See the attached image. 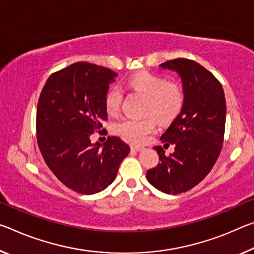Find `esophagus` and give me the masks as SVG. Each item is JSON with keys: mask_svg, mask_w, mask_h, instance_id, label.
<instances>
[{"mask_svg": "<svg viewBox=\"0 0 254 254\" xmlns=\"http://www.w3.org/2000/svg\"><path fill=\"white\" fill-rule=\"evenodd\" d=\"M131 149H132V150H134V151H141L143 147L138 146V144H131Z\"/></svg>", "mask_w": 254, "mask_h": 254, "instance_id": "34e87169", "label": "esophagus"}]
</instances>
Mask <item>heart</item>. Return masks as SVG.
Masks as SVG:
<instances>
[{"instance_id": "1", "label": "heart", "mask_w": 254, "mask_h": 254, "mask_svg": "<svg viewBox=\"0 0 254 254\" xmlns=\"http://www.w3.org/2000/svg\"><path fill=\"white\" fill-rule=\"evenodd\" d=\"M127 86L131 91L146 98L144 115H151L160 123L174 121L184 105V92L176 82L167 81L164 76L141 71L127 79ZM122 92L116 86L111 87L104 96V106L108 114L114 115L120 111ZM156 123L152 118L142 120L127 119L116 124V133L133 143H142L154 133Z\"/></svg>"}]
</instances>
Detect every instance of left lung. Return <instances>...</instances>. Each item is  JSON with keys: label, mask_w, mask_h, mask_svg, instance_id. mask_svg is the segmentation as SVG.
Masks as SVG:
<instances>
[{"label": "left lung", "mask_w": 254, "mask_h": 254, "mask_svg": "<svg viewBox=\"0 0 254 254\" xmlns=\"http://www.w3.org/2000/svg\"><path fill=\"white\" fill-rule=\"evenodd\" d=\"M159 66L181 76L184 105L160 136L175 151L166 156L162 147H155L159 163L147 171V180L159 191L179 194L194 188L214 167L223 147L226 100L220 82L199 63L175 59Z\"/></svg>", "instance_id": "1"}]
</instances>
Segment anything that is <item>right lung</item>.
<instances>
[{
  "label": "right lung",
  "instance_id": "obj_1",
  "mask_svg": "<svg viewBox=\"0 0 254 254\" xmlns=\"http://www.w3.org/2000/svg\"><path fill=\"white\" fill-rule=\"evenodd\" d=\"M118 73L107 67L76 62L50 78L40 92L36 131L44 160L71 190L94 194L118 174L130 147L118 136L92 143L91 134L107 120L104 96Z\"/></svg>",
  "mask_w": 254,
  "mask_h": 254
}]
</instances>
